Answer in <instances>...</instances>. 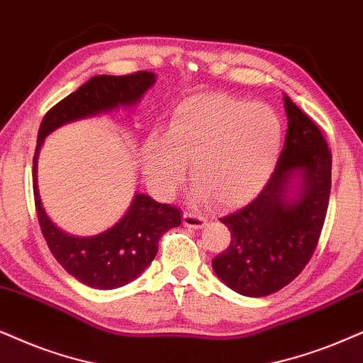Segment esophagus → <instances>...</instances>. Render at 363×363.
Returning <instances> with one entry per match:
<instances>
[{"label": "esophagus", "instance_id": "34e87169", "mask_svg": "<svg viewBox=\"0 0 363 363\" xmlns=\"http://www.w3.org/2000/svg\"><path fill=\"white\" fill-rule=\"evenodd\" d=\"M182 223H184L186 228L201 229L206 226V218L201 214L191 213V211H184V214H182Z\"/></svg>", "mask_w": 363, "mask_h": 363}]
</instances>
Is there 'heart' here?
Listing matches in <instances>:
<instances>
[{
	"label": "heart",
	"mask_w": 363,
	"mask_h": 363,
	"mask_svg": "<svg viewBox=\"0 0 363 363\" xmlns=\"http://www.w3.org/2000/svg\"><path fill=\"white\" fill-rule=\"evenodd\" d=\"M283 125L273 108L223 94H199L176 105L164 137L145 142L149 184L171 196L191 179L213 206L245 204L263 189L281 149Z\"/></svg>",
	"instance_id": "b5f03b06"
}]
</instances>
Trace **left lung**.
Here are the masks:
<instances>
[{"mask_svg": "<svg viewBox=\"0 0 363 363\" xmlns=\"http://www.w3.org/2000/svg\"><path fill=\"white\" fill-rule=\"evenodd\" d=\"M288 130L277 167L255 201L221 218L231 241L213 259L224 284L245 296L272 295L308 264L328 209L332 152L318 125L284 97ZM293 175L302 176L296 200L287 197Z\"/></svg>", "mask_w": 363, "mask_h": 363, "instance_id": "8db88e82", "label": "left lung"}]
</instances>
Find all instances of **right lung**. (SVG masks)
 I'll return each instance as SVG.
<instances>
[{
	"label": "right lung",
	"mask_w": 363,
	"mask_h": 363,
	"mask_svg": "<svg viewBox=\"0 0 363 363\" xmlns=\"http://www.w3.org/2000/svg\"><path fill=\"white\" fill-rule=\"evenodd\" d=\"M154 82V73L150 72L91 77L86 84L53 105L41 121L33 157L36 216L55 259L86 286L113 290L139 277L157 255L159 240L164 233L181 224V211L172 204H160L145 194H135L127 214L116 226L90 238L67 235L50 221L41 208L36 187L38 149L45 137L63 123L110 112L121 105H134Z\"/></svg>",
	"instance_id": "1"
}]
</instances>
